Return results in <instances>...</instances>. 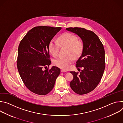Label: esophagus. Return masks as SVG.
Wrapping results in <instances>:
<instances>
[{
    "instance_id": "obj_1",
    "label": "esophagus",
    "mask_w": 123,
    "mask_h": 123,
    "mask_svg": "<svg viewBox=\"0 0 123 123\" xmlns=\"http://www.w3.org/2000/svg\"><path fill=\"white\" fill-rule=\"evenodd\" d=\"M61 73H66L67 72V71L65 69H61Z\"/></svg>"
}]
</instances>
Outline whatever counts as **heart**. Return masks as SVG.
<instances>
[{
	"mask_svg": "<svg viewBox=\"0 0 123 123\" xmlns=\"http://www.w3.org/2000/svg\"><path fill=\"white\" fill-rule=\"evenodd\" d=\"M60 47L67 48L65 57H60L54 61V65L60 68L67 69L73 62L74 57H79L83 51L84 45L77 37L71 33H64L58 38V40L52 39L49 45V50L54 57H56L59 54Z\"/></svg>",
	"mask_w": 123,
	"mask_h": 123,
	"instance_id": "obj_1",
	"label": "heart"
}]
</instances>
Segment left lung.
I'll use <instances>...</instances> for the list:
<instances>
[{
	"mask_svg": "<svg viewBox=\"0 0 123 123\" xmlns=\"http://www.w3.org/2000/svg\"><path fill=\"white\" fill-rule=\"evenodd\" d=\"M67 31L76 33L82 40L84 48L76 67L80 73L71 72L74 75L70 86L77 94H85L92 91L97 86L105 68V49L97 35L85 28H68Z\"/></svg>",
	"mask_w": 123,
	"mask_h": 123,
	"instance_id": "8db88e82",
	"label": "left lung"
}]
</instances>
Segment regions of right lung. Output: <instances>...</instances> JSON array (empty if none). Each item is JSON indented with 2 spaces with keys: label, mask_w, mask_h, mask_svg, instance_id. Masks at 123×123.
Listing matches in <instances>:
<instances>
[{
  "label": "right lung",
  "mask_w": 123,
  "mask_h": 123,
  "mask_svg": "<svg viewBox=\"0 0 123 123\" xmlns=\"http://www.w3.org/2000/svg\"><path fill=\"white\" fill-rule=\"evenodd\" d=\"M61 28L35 27L27 32L20 42L17 69L27 88L35 94H48L54 88L56 79L60 74V69L57 67L45 69L51 63L49 43Z\"/></svg>",
  "instance_id": "add662e5"
}]
</instances>
